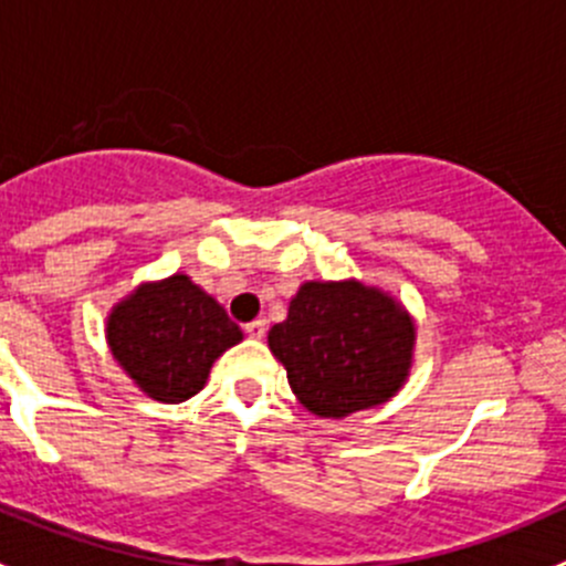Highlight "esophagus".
Wrapping results in <instances>:
<instances>
[{
	"label": "esophagus",
	"mask_w": 566,
	"mask_h": 566,
	"mask_svg": "<svg viewBox=\"0 0 566 566\" xmlns=\"http://www.w3.org/2000/svg\"><path fill=\"white\" fill-rule=\"evenodd\" d=\"M247 334L251 339H262L265 336V319H251V323H247Z\"/></svg>",
	"instance_id": "34e87169"
}]
</instances>
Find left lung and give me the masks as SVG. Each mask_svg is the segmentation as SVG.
I'll list each match as a JSON object with an SVG mask.
<instances>
[{
  "mask_svg": "<svg viewBox=\"0 0 566 566\" xmlns=\"http://www.w3.org/2000/svg\"><path fill=\"white\" fill-rule=\"evenodd\" d=\"M268 347L310 413L345 419L389 402L408 384L416 319L375 284L304 282L287 319L268 331Z\"/></svg>",
  "mask_w": 566,
  "mask_h": 566,
  "instance_id": "8db88e82",
  "label": "left lung"
}]
</instances>
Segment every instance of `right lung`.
<instances>
[{
  "label": "right lung",
  "mask_w": 566,
  "mask_h": 566,
  "mask_svg": "<svg viewBox=\"0 0 566 566\" xmlns=\"http://www.w3.org/2000/svg\"><path fill=\"white\" fill-rule=\"evenodd\" d=\"M104 331L114 361L136 389L167 405L193 397L216 358L243 339L224 306L186 273L130 290L112 306Z\"/></svg>",
  "instance_id": "obj_1"
}]
</instances>
